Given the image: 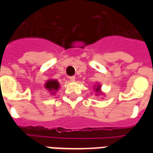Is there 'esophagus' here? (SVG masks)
<instances>
[{
  "instance_id": "esophagus-1",
  "label": "esophagus",
  "mask_w": 153,
  "mask_h": 153,
  "mask_svg": "<svg viewBox=\"0 0 153 153\" xmlns=\"http://www.w3.org/2000/svg\"><path fill=\"white\" fill-rule=\"evenodd\" d=\"M69 79H70V81H71V82H74V80H75V77L74 76H70L69 78H68Z\"/></svg>"
}]
</instances>
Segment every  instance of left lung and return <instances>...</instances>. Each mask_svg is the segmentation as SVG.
Returning <instances> with one entry per match:
<instances>
[{"label": "left lung", "instance_id": "obj_1", "mask_svg": "<svg viewBox=\"0 0 153 153\" xmlns=\"http://www.w3.org/2000/svg\"><path fill=\"white\" fill-rule=\"evenodd\" d=\"M100 89V87L99 86H97V88H95V90H96L97 92V91H98V90Z\"/></svg>", "mask_w": 153, "mask_h": 153}]
</instances>
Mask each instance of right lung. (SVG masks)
Here are the masks:
<instances>
[{
	"label": "right lung",
	"mask_w": 153,
	"mask_h": 153,
	"mask_svg": "<svg viewBox=\"0 0 153 153\" xmlns=\"http://www.w3.org/2000/svg\"><path fill=\"white\" fill-rule=\"evenodd\" d=\"M59 86H60L59 83L57 82L56 80H49L45 84V88L47 90H49L50 92H51V93H55V92L57 91L58 88H59Z\"/></svg>",
	"instance_id": "add662e5"
}]
</instances>
